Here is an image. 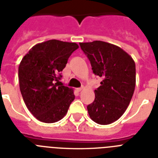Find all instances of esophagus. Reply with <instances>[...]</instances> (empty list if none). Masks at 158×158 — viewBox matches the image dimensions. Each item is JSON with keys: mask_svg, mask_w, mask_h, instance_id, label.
<instances>
[{"mask_svg": "<svg viewBox=\"0 0 158 158\" xmlns=\"http://www.w3.org/2000/svg\"><path fill=\"white\" fill-rule=\"evenodd\" d=\"M83 89H84V86L80 87V88H78V89H77V91L80 92V91H81V90H83Z\"/></svg>", "mask_w": 158, "mask_h": 158, "instance_id": "1", "label": "esophagus"}]
</instances>
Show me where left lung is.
Masks as SVG:
<instances>
[{
	"mask_svg": "<svg viewBox=\"0 0 158 158\" xmlns=\"http://www.w3.org/2000/svg\"><path fill=\"white\" fill-rule=\"evenodd\" d=\"M89 58L95 75L101 77V86L95 89V99L87 106L89 115L99 125H109L124 114L135 92V63L121 48L94 41L79 43Z\"/></svg>",
	"mask_w": 158,
	"mask_h": 158,
	"instance_id": "8db88e82",
	"label": "left lung"
}]
</instances>
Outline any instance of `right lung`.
I'll list each match as a JSON object with an SVG mask.
<instances>
[{"label": "right lung", "mask_w": 158, "mask_h": 158, "mask_svg": "<svg viewBox=\"0 0 158 158\" xmlns=\"http://www.w3.org/2000/svg\"><path fill=\"white\" fill-rule=\"evenodd\" d=\"M79 46L49 40L37 44L23 56L19 66V89L26 106L38 120H61L74 101L73 89L60 85V72Z\"/></svg>", "instance_id": "right-lung-1"}]
</instances>
